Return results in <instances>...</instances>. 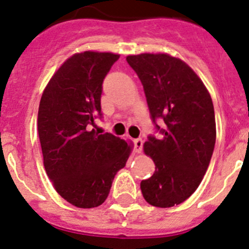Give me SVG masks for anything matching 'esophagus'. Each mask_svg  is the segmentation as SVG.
<instances>
[{"instance_id":"esophagus-1","label":"esophagus","mask_w":249,"mask_h":249,"mask_svg":"<svg viewBox=\"0 0 249 249\" xmlns=\"http://www.w3.org/2000/svg\"><path fill=\"white\" fill-rule=\"evenodd\" d=\"M134 150H135V152H142V138H137V139H134Z\"/></svg>"}]
</instances>
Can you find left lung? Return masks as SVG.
Segmentation results:
<instances>
[{
  "label": "left lung",
  "instance_id": "1",
  "mask_svg": "<svg viewBox=\"0 0 249 249\" xmlns=\"http://www.w3.org/2000/svg\"><path fill=\"white\" fill-rule=\"evenodd\" d=\"M144 88L150 116L161 137L149 135L144 151L155 173L142 180L145 201L168 208L190 197L202 181L215 144L212 98L202 81L183 60L168 54L128 55ZM162 119L161 128L157 120Z\"/></svg>",
  "mask_w": 249,
  "mask_h": 249
}]
</instances>
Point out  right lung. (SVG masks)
Returning <instances> with one entry per match:
<instances>
[{"instance_id": "add662e5", "label": "right lung", "mask_w": 249, "mask_h": 249, "mask_svg": "<svg viewBox=\"0 0 249 249\" xmlns=\"http://www.w3.org/2000/svg\"><path fill=\"white\" fill-rule=\"evenodd\" d=\"M119 58L89 51L73 54L41 98L37 127L44 169L56 193L78 208L107 200L132 151L124 139L92 129L94 120L103 117V81Z\"/></svg>"}]
</instances>
